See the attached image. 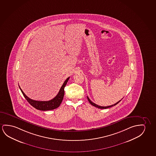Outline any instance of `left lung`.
Listing matches in <instances>:
<instances>
[{"label": "left lung", "instance_id": "obj_1", "mask_svg": "<svg viewBox=\"0 0 156 156\" xmlns=\"http://www.w3.org/2000/svg\"><path fill=\"white\" fill-rule=\"evenodd\" d=\"M87 98H88V100L89 102V103H90L91 105H93V106H94V107H96V108H100V109H107V108H110V107H113V106H114V105H117L118 103H119L120 101H121V100H120V101H118L115 104H114V105H109V106H107V107H102V106H100V105H96V104H95V103H94L93 102L91 101L89 98L87 96Z\"/></svg>", "mask_w": 156, "mask_h": 156}]
</instances>
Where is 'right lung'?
Returning a JSON list of instances; mask_svg holds the SVG:
<instances>
[{
    "label": "right lung",
    "instance_id": "1",
    "mask_svg": "<svg viewBox=\"0 0 156 156\" xmlns=\"http://www.w3.org/2000/svg\"><path fill=\"white\" fill-rule=\"evenodd\" d=\"M69 79V77H68L67 79L65 81L63 82L62 86L61 87L60 89L58 91V94H57V95L52 100L48 101H39L32 100L26 95L25 93H23V91L22 90V89L20 88V86H19V88L20 89L21 93L23 94V96L28 101V102L32 106L35 108V109L39 110H42V111L51 110L55 109L57 108H58L61 105V103L62 101L64 94H65L64 88Z\"/></svg>",
    "mask_w": 156,
    "mask_h": 156
}]
</instances>
